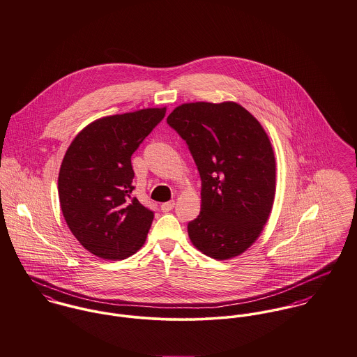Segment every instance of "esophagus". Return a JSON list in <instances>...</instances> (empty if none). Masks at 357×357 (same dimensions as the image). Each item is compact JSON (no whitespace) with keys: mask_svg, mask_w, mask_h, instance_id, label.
Segmentation results:
<instances>
[{"mask_svg":"<svg viewBox=\"0 0 357 357\" xmlns=\"http://www.w3.org/2000/svg\"><path fill=\"white\" fill-rule=\"evenodd\" d=\"M174 206H175V201H168V202L161 204V211L162 212H169L171 209H174Z\"/></svg>","mask_w":357,"mask_h":357,"instance_id":"esophagus-1","label":"esophagus"}]
</instances>
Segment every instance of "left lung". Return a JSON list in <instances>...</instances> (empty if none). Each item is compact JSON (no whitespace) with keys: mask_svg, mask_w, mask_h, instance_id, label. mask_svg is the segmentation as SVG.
Returning <instances> with one entry per match:
<instances>
[{"mask_svg":"<svg viewBox=\"0 0 357 357\" xmlns=\"http://www.w3.org/2000/svg\"><path fill=\"white\" fill-rule=\"evenodd\" d=\"M167 123L186 141L201 178V212L188 225L204 255L227 260L263 231L275 197V156L259 120L237 102H190Z\"/></svg>","mask_w":357,"mask_h":357,"instance_id":"8db88e82","label":"left lung"}]
</instances>
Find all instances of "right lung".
Returning <instances> with one entry per match:
<instances>
[{
  "label": "right lung",
  "mask_w": 357,
  "mask_h": 357,
  "mask_svg": "<svg viewBox=\"0 0 357 357\" xmlns=\"http://www.w3.org/2000/svg\"><path fill=\"white\" fill-rule=\"evenodd\" d=\"M164 116L165 108H146L94 120L66 152L60 206L74 237L97 257L126 259L146 239L155 215L131 197V156Z\"/></svg>",
  "instance_id": "right-lung-1"
}]
</instances>
